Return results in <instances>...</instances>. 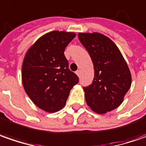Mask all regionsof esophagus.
I'll return each instance as SVG.
<instances>
[{"label": "esophagus", "mask_w": 146, "mask_h": 146, "mask_svg": "<svg viewBox=\"0 0 146 146\" xmlns=\"http://www.w3.org/2000/svg\"><path fill=\"white\" fill-rule=\"evenodd\" d=\"M76 74L78 75V77H80V76H81V71H80V70H78V71L76 72Z\"/></svg>", "instance_id": "1"}]
</instances>
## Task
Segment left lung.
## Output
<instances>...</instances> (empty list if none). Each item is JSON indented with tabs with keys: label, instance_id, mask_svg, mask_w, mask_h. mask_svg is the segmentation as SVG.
Returning a JSON list of instances; mask_svg holds the SVG:
<instances>
[{
	"label": "left lung",
	"instance_id": "obj_1",
	"mask_svg": "<svg viewBox=\"0 0 146 146\" xmlns=\"http://www.w3.org/2000/svg\"><path fill=\"white\" fill-rule=\"evenodd\" d=\"M78 38L87 50L94 64L93 82L84 87L86 102L98 114L117 108L132 84L124 58L113 41L98 32L79 33Z\"/></svg>",
	"mask_w": 146,
	"mask_h": 146
}]
</instances>
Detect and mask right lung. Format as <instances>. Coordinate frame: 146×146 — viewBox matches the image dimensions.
<instances>
[{"mask_svg": "<svg viewBox=\"0 0 146 146\" xmlns=\"http://www.w3.org/2000/svg\"><path fill=\"white\" fill-rule=\"evenodd\" d=\"M76 36L73 32H48L27 50L22 66L26 93L38 108L49 113L64 107L78 76L69 70L64 49Z\"/></svg>", "mask_w": 146, "mask_h": 146, "instance_id": "1", "label": "right lung"}]
</instances>
